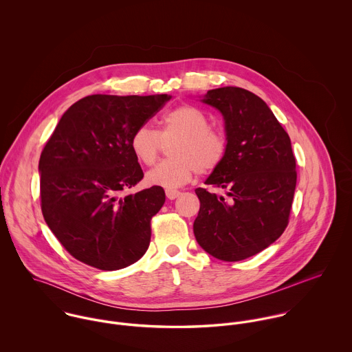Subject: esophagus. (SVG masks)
Listing matches in <instances>:
<instances>
[{"label":"esophagus","instance_id":"esophagus-1","mask_svg":"<svg viewBox=\"0 0 352 352\" xmlns=\"http://www.w3.org/2000/svg\"><path fill=\"white\" fill-rule=\"evenodd\" d=\"M165 194H166V198H168V199L173 201V199H176V198L180 195V191H177V190H166Z\"/></svg>","mask_w":352,"mask_h":352}]
</instances>
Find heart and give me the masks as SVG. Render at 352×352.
Returning a JSON list of instances; mask_svg holds the SVG:
<instances>
[{
	"label": "heart",
	"instance_id": "obj_1",
	"mask_svg": "<svg viewBox=\"0 0 352 352\" xmlns=\"http://www.w3.org/2000/svg\"><path fill=\"white\" fill-rule=\"evenodd\" d=\"M177 141L169 148L172 158L155 165L146 173V182L168 190L187 183L194 172L204 175L217 169L228 153L226 137L214 129L199 108L184 104L169 111L162 118V129L155 131L140 126L130 138L134 157L151 166L161 149V141Z\"/></svg>",
	"mask_w": 352,
	"mask_h": 352
}]
</instances>
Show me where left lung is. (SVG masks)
I'll use <instances>...</instances> for the list:
<instances>
[{
    "label": "left lung",
    "mask_w": 352,
    "mask_h": 352,
    "mask_svg": "<svg viewBox=\"0 0 352 352\" xmlns=\"http://www.w3.org/2000/svg\"><path fill=\"white\" fill-rule=\"evenodd\" d=\"M203 102L225 119L228 153L207 177L226 198L197 188L201 208L194 222L198 244L223 261L265 250L289 225L297 184L289 134L258 96L237 87L208 91Z\"/></svg>",
    "instance_id": "8db88e82"
}]
</instances>
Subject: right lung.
Returning <instances> with one entry per match:
<instances>
[{
    "label": "right lung",
    "instance_id": "obj_1",
    "mask_svg": "<svg viewBox=\"0 0 352 352\" xmlns=\"http://www.w3.org/2000/svg\"><path fill=\"white\" fill-rule=\"evenodd\" d=\"M168 95H92L60 118L39 160L41 206L46 223L74 258L102 271L140 260L151 244V218L165 201L153 186L123 192L144 179L130 148Z\"/></svg>",
    "mask_w": 352,
    "mask_h": 352
}]
</instances>
